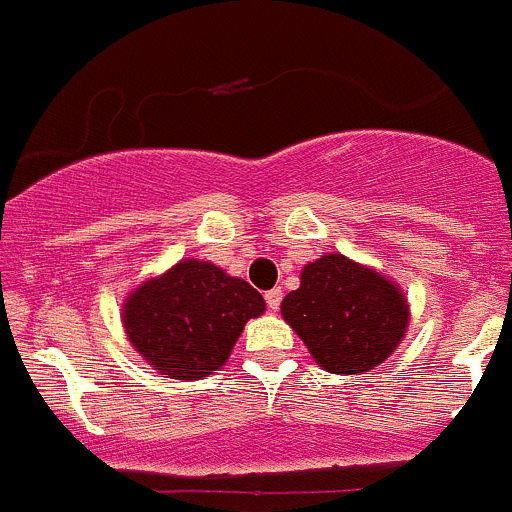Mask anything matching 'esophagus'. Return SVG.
I'll return each instance as SVG.
<instances>
[{
    "label": "esophagus",
    "mask_w": 512,
    "mask_h": 512,
    "mask_svg": "<svg viewBox=\"0 0 512 512\" xmlns=\"http://www.w3.org/2000/svg\"><path fill=\"white\" fill-rule=\"evenodd\" d=\"M281 288H271V291H266V306L271 308V311H278V306H281Z\"/></svg>",
    "instance_id": "esophagus-1"
}]
</instances>
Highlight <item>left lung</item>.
<instances>
[{"instance_id":"8db88e82","label":"left lung","mask_w":512,"mask_h":512,"mask_svg":"<svg viewBox=\"0 0 512 512\" xmlns=\"http://www.w3.org/2000/svg\"><path fill=\"white\" fill-rule=\"evenodd\" d=\"M281 316L323 371L356 376L396 351L411 313L398 283L343 254H326L303 266Z\"/></svg>"}]
</instances>
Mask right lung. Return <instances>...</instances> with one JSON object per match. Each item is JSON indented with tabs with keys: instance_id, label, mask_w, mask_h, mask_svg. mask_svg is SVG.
<instances>
[{
	"instance_id": "add662e5",
	"label": "right lung",
	"mask_w": 512,
	"mask_h": 512,
	"mask_svg": "<svg viewBox=\"0 0 512 512\" xmlns=\"http://www.w3.org/2000/svg\"><path fill=\"white\" fill-rule=\"evenodd\" d=\"M263 311L266 301L244 278L184 258L131 291L121 321L131 346L154 371L199 381L229 361L246 321Z\"/></svg>"
}]
</instances>
